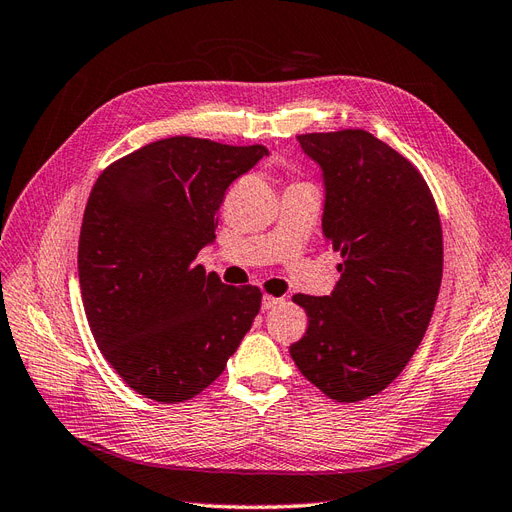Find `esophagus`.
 <instances>
[{"instance_id": "1", "label": "esophagus", "mask_w": 512, "mask_h": 512, "mask_svg": "<svg viewBox=\"0 0 512 512\" xmlns=\"http://www.w3.org/2000/svg\"><path fill=\"white\" fill-rule=\"evenodd\" d=\"M283 302V298H276V296H264V300H261V306H264L266 311L274 309V306H279Z\"/></svg>"}]
</instances>
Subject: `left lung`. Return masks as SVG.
I'll return each instance as SVG.
<instances>
[{"label": "left lung", "mask_w": 512, "mask_h": 512, "mask_svg": "<svg viewBox=\"0 0 512 512\" xmlns=\"http://www.w3.org/2000/svg\"><path fill=\"white\" fill-rule=\"evenodd\" d=\"M298 141L324 175L321 229L343 264L330 296H294L309 328L289 354L326 397L356 403L399 377L425 337L442 285L440 214L420 171L367 130Z\"/></svg>", "instance_id": "1"}]
</instances>
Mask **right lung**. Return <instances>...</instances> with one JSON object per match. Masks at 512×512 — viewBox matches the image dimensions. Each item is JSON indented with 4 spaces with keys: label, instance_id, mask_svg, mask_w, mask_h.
Listing matches in <instances>:
<instances>
[{
    "label": "right lung",
    "instance_id": "add662e5",
    "mask_svg": "<svg viewBox=\"0 0 512 512\" xmlns=\"http://www.w3.org/2000/svg\"><path fill=\"white\" fill-rule=\"evenodd\" d=\"M264 145L169 137L98 175L79 236V285L96 345L124 382L160 403L193 399L225 371L261 306L195 264L225 191Z\"/></svg>",
    "mask_w": 512,
    "mask_h": 512
}]
</instances>
